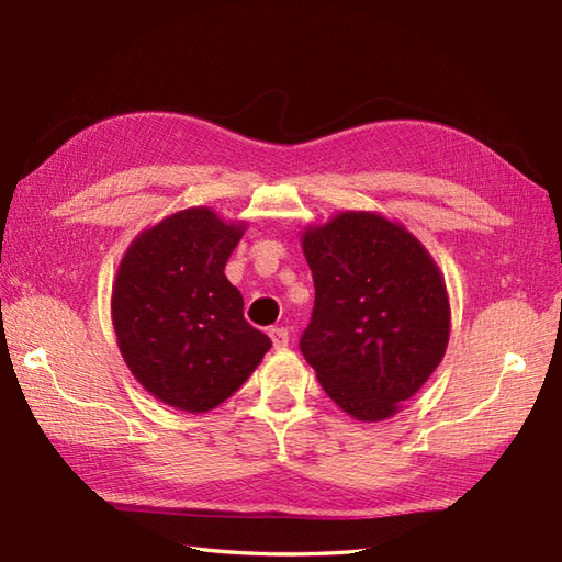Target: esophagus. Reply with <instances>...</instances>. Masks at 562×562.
<instances>
[{"label": "esophagus", "mask_w": 562, "mask_h": 562, "mask_svg": "<svg viewBox=\"0 0 562 562\" xmlns=\"http://www.w3.org/2000/svg\"><path fill=\"white\" fill-rule=\"evenodd\" d=\"M270 338H272L274 348L282 350L290 345V330L288 328H270Z\"/></svg>", "instance_id": "esophagus-1"}]
</instances>
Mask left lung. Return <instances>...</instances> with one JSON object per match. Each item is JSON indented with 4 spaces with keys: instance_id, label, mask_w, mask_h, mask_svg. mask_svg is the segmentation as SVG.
I'll return each mask as SVG.
<instances>
[{
    "instance_id": "obj_1",
    "label": "left lung",
    "mask_w": 562,
    "mask_h": 562,
    "mask_svg": "<svg viewBox=\"0 0 562 562\" xmlns=\"http://www.w3.org/2000/svg\"><path fill=\"white\" fill-rule=\"evenodd\" d=\"M302 248L316 288L300 340L306 362L355 420H386L447 352L445 278L405 226L374 212L308 226Z\"/></svg>"
}]
</instances>
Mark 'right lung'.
<instances>
[{
  "instance_id": "1",
  "label": "right lung",
  "mask_w": 562,
  "mask_h": 562,
  "mask_svg": "<svg viewBox=\"0 0 562 562\" xmlns=\"http://www.w3.org/2000/svg\"><path fill=\"white\" fill-rule=\"evenodd\" d=\"M246 224L190 207L142 232L113 284V328L130 372L154 398L207 413L254 374L270 338L244 318L224 266Z\"/></svg>"
}]
</instances>
